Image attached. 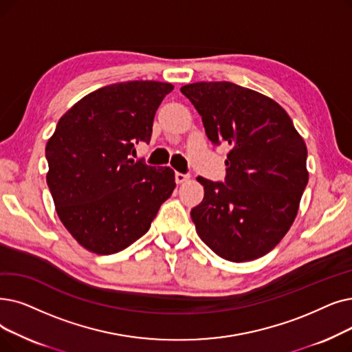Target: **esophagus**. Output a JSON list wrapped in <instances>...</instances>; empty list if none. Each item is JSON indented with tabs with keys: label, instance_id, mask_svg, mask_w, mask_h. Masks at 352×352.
I'll use <instances>...</instances> for the list:
<instances>
[{
	"label": "esophagus",
	"instance_id": "34e87169",
	"mask_svg": "<svg viewBox=\"0 0 352 352\" xmlns=\"http://www.w3.org/2000/svg\"><path fill=\"white\" fill-rule=\"evenodd\" d=\"M190 179V174H182V173H175V181L178 184H182V182H186Z\"/></svg>",
	"mask_w": 352,
	"mask_h": 352
}]
</instances>
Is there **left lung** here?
Masks as SVG:
<instances>
[{"label":"left lung","instance_id":"left-lung-1","mask_svg":"<svg viewBox=\"0 0 352 352\" xmlns=\"http://www.w3.org/2000/svg\"><path fill=\"white\" fill-rule=\"evenodd\" d=\"M214 145L226 142V181L198 177L201 204L191 210L197 234L217 256L250 262L269 253L295 221L308 184V149L273 99L230 82L181 87Z\"/></svg>","mask_w":352,"mask_h":352}]
</instances>
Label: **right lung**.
<instances>
[{
	"label": "right lung",
	"instance_id": "right-lung-1",
	"mask_svg": "<svg viewBox=\"0 0 352 352\" xmlns=\"http://www.w3.org/2000/svg\"><path fill=\"white\" fill-rule=\"evenodd\" d=\"M171 83L132 80L100 87L60 118L45 145L57 216L80 246L113 254L142 237L175 188L170 166L133 161Z\"/></svg>",
	"mask_w": 352,
	"mask_h": 352
}]
</instances>
